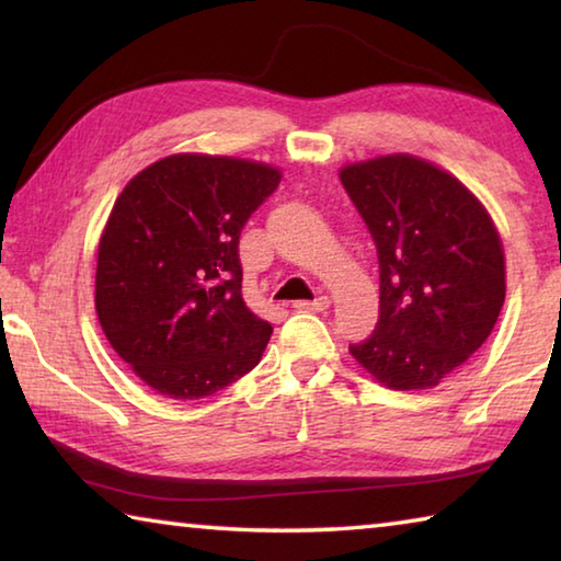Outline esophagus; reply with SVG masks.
I'll use <instances>...</instances> for the list:
<instances>
[{"label":"esophagus","mask_w":561,"mask_h":561,"mask_svg":"<svg viewBox=\"0 0 561 561\" xmlns=\"http://www.w3.org/2000/svg\"><path fill=\"white\" fill-rule=\"evenodd\" d=\"M329 297H317L314 301H294V309L299 311H327L329 309Z\"/></svg>","instance_id":"obj_1"}]
</instances>
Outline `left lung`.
<instances>
[{"label":"left lung","mask_w":561,"mask_h":561,"mask_svg":"<svg viewBox=\"0 0 561 561\" xmlns=\"http://www.w3.org/2000/svg\"><path fill=\"white\" fill-rule=\"evenodd\" d=\"M374 237L381 301L351 356L393 391H423L485 344L505 304V254L485 207L450 173L413 156L341 170Z\"/></svg>","instance_id":"left-lung-1"}]
</instances>
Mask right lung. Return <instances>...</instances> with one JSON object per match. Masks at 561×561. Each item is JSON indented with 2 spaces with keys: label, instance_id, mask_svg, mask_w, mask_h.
<instances>
[{
  "label": "right lung",
  "instance_id": "1",
  "mask_svg": "<svg viewBox=\"0 0 561 561\" xmlns=\"http://www.w3.org/2000/svg\"><path fill=\"white\" fill-rule=\"evenodd\" d=\"M279 180L264 163L183 153L118 195L99 242L96 314L158 393L213 396L260 364L272 327L242 299L240 232Z\"/></svg>",
  "mask_w": 561,
  "mask_h": 561
}]
</instances>
